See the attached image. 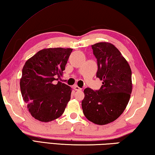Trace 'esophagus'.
Segmentation results:
<instances>
[{
    "label": "esophagus",
    "instance_id": "1",
    "mask_svg": "<svg viewBox=\"0 0 155 155\" xmlns=\"http://www.w3.org/2000/svg\"><path fill=\"white\" fill-rule=\"evenodd\" d=\"M73 88H74L76 91H81V90H82V89L80 88L79 87H78L77 85H74L73 86Z\"/></svg>",
    "mask_w": 155,
    "mask_h": 155
}]
</instances>
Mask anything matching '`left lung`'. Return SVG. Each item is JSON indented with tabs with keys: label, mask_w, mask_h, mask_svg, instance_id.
<instances>
[{
	"label": "left lung",
	"mask_w": 155,
	"mask_h": 155,
	"mask_svg": "<svg viewBox=\"0 0 155 155\" xmlns=\"http://www.w3.org/2000/svg\"><path fill=\"white\" fill-rule=\"evenodd\" d=\"M97 59L96 77L103 81L98 90H84L82 109L94 124L104 125L120 117L128 104L132 91L130 68L121 52L113 44L100 42L91 46Z\"/></svg>",
	"instance_id": "obj_1"
}]
</instances>
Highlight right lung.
<instances>
[{"label": "right lung", "mask_w": 155, "mask_h": 155, "mask_svg": "<svg viewBox=\"0 0 155 155\" xmlns=\"http://www.w3.org/2000/svg\"><path fill=\"white\" fill-rule=\"evenodd\" d=\"M72 48L41 50L26 61L20 85L23 100L32 116L51 122L64 112L71 96V87L58 81L65 70Z\"/></svg>", "instance_id": "obj_1"}]
</instances>
